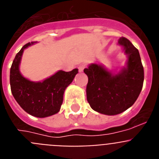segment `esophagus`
Wrapping results in <instances>:
<instances>
[{"mask_svg":"<svg viewBox=\"0 0 159 159\" xmlns=\"http://www.w3.org/2000/svg\"><path fill=\"white\" fill-rule=\"evenodd\" d=\"M85 67H86V64H80V65H79V67H78L79 71H84V68H85Z\"/></svg>","mask_w":159,"mask_h":159,"instance_id":"esophagus-1","label":"esophagus"}]
</instances>
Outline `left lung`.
Masks as SVG:
<instances>
[{
  "instance_id": "8db88e82",
  "label": "left lung",
  "mask_w": 159,
  "mask_h": 159,
  "mask_svg": "<svg viewBox=\"0 0 159 159\" xmlns=\"http://www.w3.org/2000/svg\"><path fill=\"white\" fill-rule=\"evenodd\" d=\"M118 44L127 55L126 65L119 71H108L102 64H89L84 70L88 75L87 99L95 111L116 116L134 104L143 88L144 71L139 50L127 38Z\"/></svg>"
}]
</instances>
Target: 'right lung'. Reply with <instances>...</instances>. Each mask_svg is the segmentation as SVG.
<instances>
[{"label": "right lung", "instance_id": "1", "mask_svg": "<svg viewBox=\"0 0 159 159\" xmlns=\"http://www.w3.org/2000/svg\"><path fill=\"white\" fill-rule=\"evenodd\" d=\"M35 43H26L14 58L10 69L11 92L25 111L35 117L45 118L60 111L64 91L72 82L78 69L75 68L71 71L60 70L39 82L31 81L24 77L20 71L22 55L25 49Z\"/></svg>", "mask_w": 159, "mask_h": 159}]
</instances>
